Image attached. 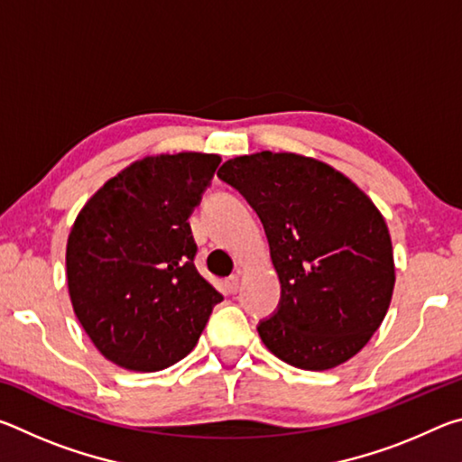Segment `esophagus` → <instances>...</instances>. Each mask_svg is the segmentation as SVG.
I'll return each mask as SVG.
<instances>
[{
    "instance_id": "34e87169",
    "label": "esophagus",
    "mask_w": 462,
    "mask_h": 462,
    "mask_svg": "<svg viewBox=\"0 0 462 462\" xmlns=\"http://www.w3.org/2000/svg\"><path fill=\"white\" fill-rule=\"evenodd\" d=\"M226 289H228V293H238L240 277L238 275H232V277L226 279Z\"/></svg>"
}]
</instances>
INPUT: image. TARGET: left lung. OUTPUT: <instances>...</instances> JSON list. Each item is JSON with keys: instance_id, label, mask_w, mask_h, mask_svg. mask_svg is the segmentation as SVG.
Instances as JSON below:
<instances>
[{"instance_id": "1", "label": "left lung", "mask_w": 462, "mask_h": 462, "mask_svg": "<svg viewBox=\"0 0 462 462\" xmlns=\"http://www.w3.org/2000/svg\"><path fill=\"white\" fill-rule=\"evenodd\" d=\"M261 217L281 281L277 311L256 326L287 365L334 369L385 318L393 248L374 203L340 171L310 156L263 151L217 171Z\"/></svg>"}]
</instances>
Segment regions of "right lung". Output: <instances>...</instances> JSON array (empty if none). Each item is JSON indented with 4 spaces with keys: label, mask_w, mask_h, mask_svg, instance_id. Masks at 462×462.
Segmentation results:
<instances>
[{
    "label": "right lung",
    "mask_w": 462,
    "mask_h": 462,
    "mask_svg": "<svg viewBox=\"0 0 462 462\" xmlns=\"http://www.w3.org/2000/svg\"><path fill=\"white\" fill-rule=\"evenodd\" d=\"M217 154L146 156L85 203L67 240L69 295L107 361L154 373L191 353L224 297L195 269L189 216Z\"/></svg>",
    "instance_id": "obj_1"
}]
</instances>
